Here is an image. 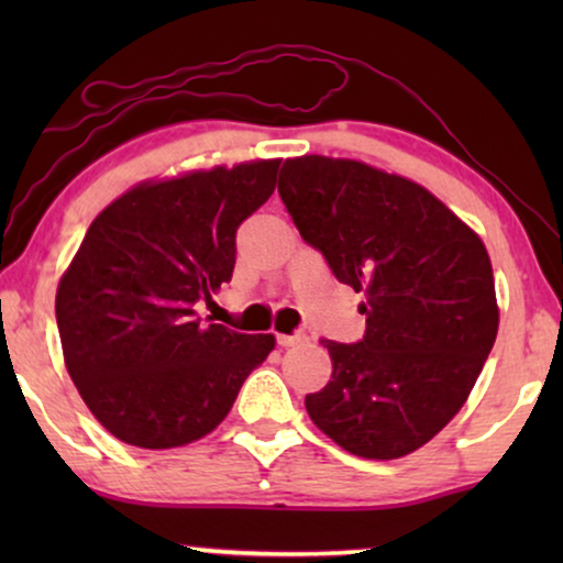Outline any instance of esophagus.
<instances>
[{
    "mask_svg": "<svg viewBox=\"0 0 563 563\" xmlns=\"http://www.w3.org/2000/svg\"><path fill=\"white\" fill-rule=\"evenodd\" d=\"M305 335L302 333H295V335H287V333H276V343L282 345V349H289V345H297L302 343Z\"/></svg>",
    "mask_w": 563,
    "mask_h": 563,
    "instance_id": "obj_1",
    "label": "esophagus"
}]
</instances>
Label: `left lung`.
Listing matches in <instances>:
<instances>
[{
  "label": "left lung",
  "mask_w": 563,
  "mask_h": 563,
  "mask_svg": "<svg viewBox=\"0 0 563 563\" xmlns=\"http://www.w3.org/2000/svg\"><path fill=\"white\" fill-rule=\"evenodd\" d=\"M279 195L338 282L364 291L366 335L325 341L333 376L307 415L343 451L391 461L449 426L495 345L482 238L418 181L356 158H287Z\"/></svg>",
  "instance_id": "8db88e82"
}]
</instances>
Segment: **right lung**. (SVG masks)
Wrapping results in <instances>:
<instances>
[{
	"instance_id": "add662e5",
	"label": "right lung",
	"mask_w": 563,
	"mask_h": 563,
	"mask_svg": "<svg viewBox=\"0 0 563 563\" xmlns=\"http://www.w3.org/2000/svg\"><path fill=\"white\" fill-rule=\"evenodd\" d=\"M279 158L135 184L104 207L60 276L64 361L91 415L128 445L195 443L228 418L245 376L274 351L197 318L230 282L235 230L272 197Z\"/></svg>"
}]
</instances>
